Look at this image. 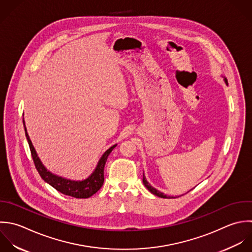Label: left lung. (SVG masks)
Here are the masks:
<instances>
[{
	"label": "left lung",
	"instance_id": "8db88e82",
	"mask_svg": "<svg viewBox=\"0 0 252 252\" xmlns=\"http://www.w3.org/2000/svg\"><path fill=\"white\" fill-rule=\"evenodd\" d=\"M225 82H226V84H228L227 78H225ZM142 181H143V185L146 187V189H147L151 193H153V194H155V195H157V196H159V197H161V198H171V196H167L166 194L160 192L159 190H157L156 189H154L153 187H151V186L149 185V183L146 181L144 174H143V179H142ZM173 198H174V197H173Z\"/></svg>",
	"mask_w": 252,
	"mask_h": 252
}]
</instances>
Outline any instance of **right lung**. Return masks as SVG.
<instances>
[{
	"label": "right lung",
	"instance_id": "right-lung-1",
	"mask_svg": "<svg viewBox=\"0 0 252 252\" xmlns=\"http://www.w3.org/2000/svg\"><path fill=\"white\" fill-rule=\"evenodd\" d=\"M23 126H24L26 139L29 144V148L31 151L32 159H33L34 165L36 167V170L38 171L40 177L47 184L52 186L55 189H57L61 193L74 197V198H88V197L92 196L93 194H95L102 188L103 183H104L105 164L107 162L108 156L110 155L112 150L117 146V144L110 147L103 154V156L99 160L94 172L86 180L70 181V180H66L62 177L56 176V175L50 173L49 171H47V169L44 167V165L41 163L39 157L37 156V153H36V151L32 145V142L28 136V133H27V130L25 127V124H24V120H23Z\"/></svg>",
	"mask_w": 252,
	"mask_h": 252
}]
</instances>
